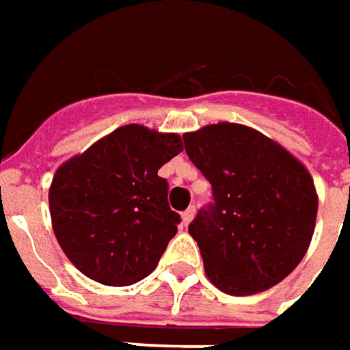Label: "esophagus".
Here are the masks:
<instances>
[{
  "instance_id": "34e87169",
  "label": "esophagus",
  "mask_w": 350,
  "mask_h": 350,
  "mask_svg": "<svg viewBox=\"0 0 350 350\" xmlns=\"http://www.w3.org/2000/svg\"><path fill=\"white\" fill-rule=\"evenodd\" d=\"M193 216H195V206H187L185 208L184 213H182V220H184V226H187L191 220H193Z\"/></svg>"
}]
</instances>
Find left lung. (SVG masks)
<instances>
[{
    "mask_svg": "<svg viewBox=\"0 0 350 350\" xmlns=\"http://www.w3.org/2000/svg\"><path fill=\"white\" fill-rule=\"evenodd\" d=\"M185 153L211 182L189 234L208 280L224 293L253 295L280 284L305 256L318 197L305 166L282 145L241 124L184 134Z\"/></svg>",
    "mask_w": 350,
    "mask_h": 350,
    "instance_id": "1",
    "label": "left lung"
}]
</instances>
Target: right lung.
Masks as SVG:
<instances>
[{"mask_svg":"<svg viewBox=\"0 0 350 350\" xmlns=\"http://www.w3.org/2000/svg\"><path fill=\"white\" fill-rule=\"evenodd\" d=\"M182 149L178 134L128 124L57 170L49 189L53 232L82 274L132 285L155 270L182 222L159 168Z\"/></svg>","mask_w":350,"mask_h":350,"instance_id":"right-lung-1","label":"right lung"}]
</instances>
